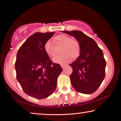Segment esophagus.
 Returning a JSON list of instances; mask_svg holds the SVG:
<instances>
[{
  "label": "esophagus",
  "instance_id": "34e87169",
  "mask_svg": "<svg viewBox=\"0 0 121 121\" xmlns=\"http://www.w3.org/2000/svg\"><path fill=\"white\" fill-rule=\"evenodd\" d=\"M66 65H66V64H61V67H62V68H64L65 67Z\"/></svg>",
  "mask_w": 121,
  "mask_h": 121
}]
</instances>
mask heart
<instances>
[{
	"instance_id": "heart-1",
	"label": "heart",
	"mask_w": 121,
	"mask_h": 121,
	"mask_svg": "<svg viewBox=\"0 0 121 121\" xmlns=\"http://www.w3.org/2000/svg\"><path fill=\"white\" fill-rule=\"evenodd\" d=\"M57 45H62L59 55L53 58L54 62L57 63H64L68 62L74 58L79 56L80 52V48L79 42L75 39H71L65 35H59L54 39ZM44 49L46 54L49 57H53L57 54V49L52 41H47L44 43Z\"/></svg>"
}]
</instances>
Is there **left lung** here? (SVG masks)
Masks as SVG:
<instances>
[{"mask_svg": "<svg viewBox=\"0 0 121 121\" xmlns=\"http://www.w3.org/2000/svg\"><path fill=\"white\" fill-rule=\"evenodd\" d=\"M62 32L74 36L80 45V55L75 62L70 64L73 68V73L70 75L73 87L80 93H94L105 77L106 62L102 49L92 38L81 31Z\"/></svg>", "mask_w": 121, "mask_h": 121, "instance_id": "8db88e82", "label": "left lung"}]
</instances>
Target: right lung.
Listing matches in <instances>:
<instances>
[{
  "instance_id": "obj_1",
  "label": "right lung",
  "mask_w": 121,
  "mask_h": 121,
  "mask_svg": "<svg viewBox=\"0 0 121 121\" xmlns=\"http://www.w3.org/2000/svg\"><path fill=\"white\" fill-rule=\"evenodd\" d=\"M54 34L35 33L20 47L16 55V79L23 91L34 98L42 99L52 95L62 72L61 66L53 63L44 49V43Z\"/></svg>"
}]
</instances>
